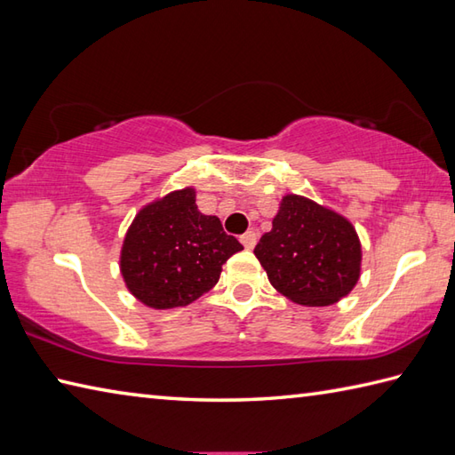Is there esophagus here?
<instances>
[{
  "instance_id": "obj_1",
  "label": "esophagus",
  "mask_w": 455,
  "mask_h": 455,
  "mask_svg": "<svg viewBox=\"0 0 455 455\" xmlns=\"http://www.w3.org/2000/svg\"><path fill=\"white\" fill-rule=\"evenodd\" d=\"M240 243L244 244L246 250H252L258 243V235L254 233V230H248V233H244L243 236H240Z\"/></svg>"
}]
</instances>
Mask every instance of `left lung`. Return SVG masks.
<instances>
[{"mask_svg": "<svg viewBox=\"0 0 455 455\" xmlns=\"http://www.w3.org/2000/svg\"><path fill=\"white\" fill-rule=\"evenodd\" d=\"M254 248L279 293L293 303L326 307L360 279L362 246L350 220L301 196H285Z\"/></svg>", "mask_w": 455, "mask_h": 455, "instance_id": "8db88e82", "label": "left lung"}]
</instances>
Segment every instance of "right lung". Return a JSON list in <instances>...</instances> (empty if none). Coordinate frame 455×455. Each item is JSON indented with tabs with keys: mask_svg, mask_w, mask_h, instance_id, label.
I'll return each mask as SVG.
<instances>
[{
	"mask_svg": "<svg viewBox=\"0 0 455 455\" xmlns=\"http://www.w3.org/2000/svg\"><path fill=\"white\" fill-rule=\"evenodd\" d=\"M243 244L203 215L191 188L144 207L124 236L121 274L129 291L152 308L186 307L219 282L222 264Z\"/></svg>",
	"mask_w": 455,
	"mask_h": 455,
	"instance_id": "right-lung-1",
	"label": "right lung"
}]
</instances>
